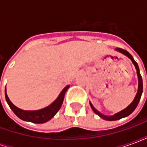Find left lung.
<instances>
[{
  "mask_svg": "<svg viewBox=\"0 0 147 147\" xmlns=\"http://www.w3.org/2000/svg\"><path fill=\"white\" fill-rule=\"evenodd\" d=\"M116 50L118 52H120L121 53H123V55L127 56L129 59H131V61H132V63L134 64V65H135V67H136V71H137V76H138L139 85H138V91H137V94H136V97H135L134 100H133V102H131L127 108H125L124 109H123V110H121L120 112H119V113H117L114 114L113 116H105V115H103V114L101 113L100 112H98V111L97 110V109L93 106V105L91 104V102H90V105L91 106V109H92L93 111H94L97 115H98L99 117H101V118H102V119H104V120H109V121L120 120L121 118L127 117V116H129L131 113H132V112L136 109V108L137 107V105L139 104L142 93V76H141V75H140V72H139V66H138V64L135 61L134 58L132 57V56L127 51H126V50H124L123 49L120 48H117L116 49Z\"/></svg>",
  "mask_w": 147,
  "mask_h": 147,
  "instance_id": "obj_1",
  "label": "left lung"
}]
</instances>
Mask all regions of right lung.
I'll return each instance as SVG.
<instances>
[{"mask_svg": "<svg viewBox=\"0 0 147 147\" xmlns=\"http://www.w3.org/2000/svg\"><path fill=\"white\" fill-rule=\"evenodd\" d=\"M68 88H69V86H65L54 102L47 107L42 109H38V110H23L16 107L8 98L7 93H6V88H5V98L11 110L13 111V113L19 118H20L21 120L34 123H43L51 120L61 109L63 101H64L65 93Z\"/></svg>", "mask_w": 147, "mask_h": 147, "instance_id": "obj_1", "label": "right lung"}]
</instances>
